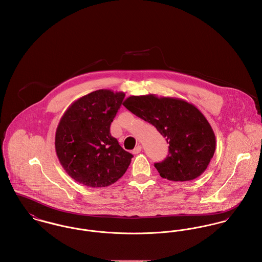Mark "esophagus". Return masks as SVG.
Returning <instances> with one entry per match:
<instances>
[{
    "label": "esophagus",
    "mask_w": 262,
    "mask_h": 262,
    "mask_svg": "<svg viewBox=\"0 0 262 262\" xmlns=\"http://www.w3.org/2000/svg\"><path fill=\"white\" fill-rule=\"evenodd\" d=\"M141 150H142V145H137V146H136V147L133 149V154L137 155V154L141 152Z\"/></svg>",
    "instance_id": "1"
}]
</instances>
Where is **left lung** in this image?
Returning a JSON list of instances; mask_svg holds the SVG:
<instances>
[{"instance_id": "8db88e82", "label": "left lung", "mask_w": 262, "mask_h": 262, "mask_svg": "<svg viewBox=\"0 0 262 262\" xmlns=\"http://www.w3.org/2000/svg\"><path fill=\"white\" fill-rule=\"evenodd\" d=\"M122 104L156 126L169 143L167 159L155 164L162 178L185 182L206 171L215 152L216 138L211 124L194 104L156 94L132 95Z\"/></svg>"}]
</instances>
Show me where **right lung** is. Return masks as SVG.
<instances>
[{
	"label": "right lung",
	"mask_w": 262,
	"mask_h": 262,
	"mask_svg": "<svg viewBox=\"0 0 262 262\" xmlns=\"http://www.w3.org/2000/svg\"><path fill=\"white\" fill-rule=\"evenodd\" d=\"M124 93L99 89L76 99L60 118L55 150L65 172L90 188L115 184L126 172L133 155L111 135V124Z\"/></svg>",
	"instance_id": "right-lung-1"
}]
</instances>
